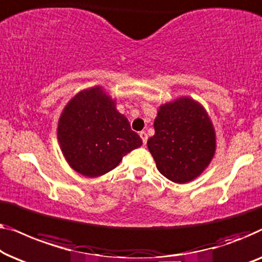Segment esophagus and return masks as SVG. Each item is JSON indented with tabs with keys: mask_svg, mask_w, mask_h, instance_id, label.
I'll list each match as a JSON object with an SVG mask.
<instances>
[{
	"mask_svg": "<svg viewBox=\"0 0 262 262\" xmlns=\"http://www.w3.org/2000/svg\"><path fill=\"white\" fill-rule=\"evenodd\" d=\"M140 138H141L143 145H146L147 143V133L146 132H140Z\"/></svg>",
	"mask_w": 262,
	"mask_h": 262,
	"instance_id": "esophagus-1",
	"label": "esophagus"
}]
</instances>
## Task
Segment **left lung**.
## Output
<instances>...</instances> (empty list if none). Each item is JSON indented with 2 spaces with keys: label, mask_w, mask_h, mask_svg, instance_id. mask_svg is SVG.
Returning a JSON list of instances; mask_svg holds the SVG:
<instances>
[{
  "label": "left lung",
  "mask_w": 262,
  "mask_h": 262,
  "mask_svg": "<svg viewBox=\"0 0 262 262\" xmlns=\"http://www.w3.org/2000/svg\"><path fill=\"white\" fill-rule=\"evenodd\" d=\"M154 130L147 147L159 172L173 183L192 182L215 157V128L208 112L196 99L182 96L161 104Z\"/></svg>",
  "instance_id": "left-lung-1"
}]
</instances>
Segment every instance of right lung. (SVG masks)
I'll return each instance as SVG.
<instances>
[{
	"label": "right lung",
	"instance_id": "add662e5",
	"mask_svg": "<svg viewBox=\"0 0 262 262\" xmlns=\"http://www.w3.org/2000/svg\"><path fill=\"white\" fill-rule=\"evenodd\" d=\"M57 138L70 167L89 178L110 172L142 145L127 117L116 109V99L99 85L80 90L66 103Z\"/></svg>",
	"mask_w": 262,
	"mask_h": 262
}]
</instances>
